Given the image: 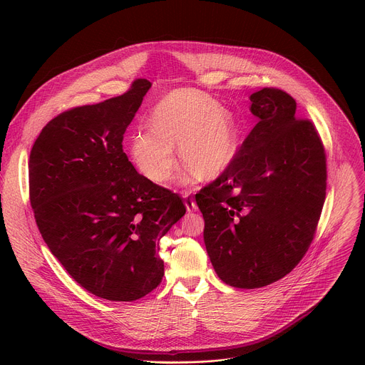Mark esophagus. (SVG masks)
Segmentation results:
<instances>
[{
	"label": "esophagus",
	"instance_id": "esophagus-1",
	"mask_svg": "<svg viewBox=\"0 0 365 365\" xmlns=\"http://www.w3.org/2000/svg\"><path fill=\"white\" fill-rule=\"evenodd\" d=\"M182 196L185 197V205H186V210L190 212V211H196L197 206H196V202L193 200V197L190 196V192L185 190L182 192Z\"/></svg>",
	"mask_w": 365,
	"mask_h": 365
}]
</instances>
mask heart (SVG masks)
<instances>
[{
	"label": "heart",
	"mask_w": 365,
	"mask_h": 365,
	"mask_svg": "<svg viewBox=\"0 0 365 365\" xmlns=\"http://www.w3.org/2000/svg\"><path fill=\"white\" fill-rule=\"evenodd\" d=\"M150 125L130 138V155L135 168L151 182H165L175 165V147L187 165L178 176L180 183L214 178L232 162L238 145L234 115L207 95L195 89H179L155 106Z\"/></svg>",
	"instance_id": "b5f03b06"
}]
</instances>
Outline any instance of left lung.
<instances>
[{
	"instance_id": "1",
	"label": "left lung",
	"mask_w": 365,
	"mask_h": 365,
	"mask_svg": "<svg viewBox=\"0 0 365 365\" xmlns=\"http://www.w3.org/2000/svg\"><path fill=\"white\" fill-rule=\"evenodd\" d=\"M258 123L232 162L195 195L218 277L257 289L289 274L315 237L327 195V155L310 120L282 89L250 96Z\"/></svg>"
}]
</instances>
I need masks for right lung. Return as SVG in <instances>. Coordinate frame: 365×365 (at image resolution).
<instances>
[{
    "mask_svg": "<svg viewBox=\"0 0 365 365\" xmlns=\"http://www.w3.org/2000/svg\"><path fill=\"white\" fill-rule=\"evenodd\" d=\"M150 86L135 79L120 96L59 114L30 151V203L44 242L75 282L111 302L160 284L159 241L186 212L178 193L137 173L123 150Z\"/></svg>",
    "mask_w": 365,
    "mask_h": 365,
    "instance_id": "1",
    "label": "right lung"
}]
</instances>
